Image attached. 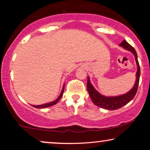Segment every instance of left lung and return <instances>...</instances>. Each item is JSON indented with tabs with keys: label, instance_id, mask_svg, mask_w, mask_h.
<instances>
[{
	"label": "left lung",
	"instance_id": "left-lung-1",
	"mask_svg": "<svg viewBox=\"0 0 150 150\" xmlns=\"http://www.w3.org/2000/svg\"><path fill=\"white\" fill-rule=\"evenodd\" d=\"M120 46L124 48L125 49H126V50L130 51L131 52H132L134 54L135 57V60H136L137 64L136 83H135L134 87L128 93L122 96H116V97H105V96H103L101 94H100L94 89L93 86L91 85V83H90L89 78H87V88L88 92H89L90 98H91L93 103L100 108H105V109L108 110H116L118 109V108H122L124 105H126V104H128V102H130L134 98L137 92V90H138L141 71L136 50L126 40L123 41L120 44Z\"/></svg>",
	"mask_w": 150,
	"mask_h": 150
}]
</instances>
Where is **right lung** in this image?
<instances>
[{"label": "right lung", "mask_w": 150, "mask_h": 150, "mask_svg": "<svg viewBox=\"0 0 150 150\" xmlns=\"http://www.w3.org/2000/svg\"><path fill=\"white\" fill-rule=\"evenodd\" d=\"M63 91H64V85H63V89H62V91H61V95L59 96V97L57 98L56 100H54V102H50V103H47V104H42V105H38V106H35V105H33V106H34L35 108H46V107H49V106H51L52 105H54V104H57V102L59 101V100L61 99V97H62L63 96Z\"/></svg>", "instance_id": "1"}]
</instances>
